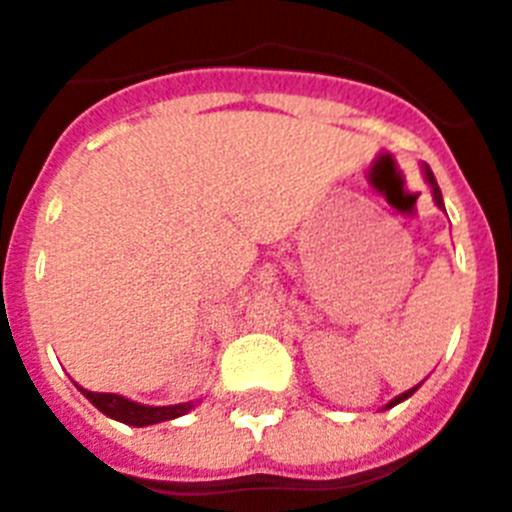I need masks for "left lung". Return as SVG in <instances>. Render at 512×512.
Listing matches in <instances>:
<instances>
[{"mask_svg": "<svg viewBox=\"0 0 512 512\" xmlns=\"http://www.w3.org/2000/svg\"><path fill=\"white\" fill-rule=\"evenodd\" d=\"M425 179H428V185H431V190H433V200H436V206L439 208H444V200H441V190H439V185H436V177H433V171H431V166H425ZM415 391H418V386L415 388H410V391H404V394H399L394 399V402L391 404H386V410L388 407H394V404H399V402H404V399H407V396H412L415 394Z\"/></svg>", "mask_w": 512, "mask_h": 512, "instance_id": "8db88e82", "label": "left lung"}]
</instances>
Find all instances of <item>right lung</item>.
Listing matches in <instances>:
<instances>
[{
  "label": "right lung",
  "mask_w": 512,
  "mask_h": 512,
  "mask_svg": "<svg viewBox=\"0 0 512 512\" xmlns=\"http://www.w3.org/2000/svg\"><path fill=\"white\" fill-rule=\"evenodd\" d=\"M81 394L87 396L89 402L102 412V415H108L113 420H121L126 425H153V423H163V420H174L179 415H185L190 412L195 404H174V407H145V404L129 402L124 396L118 394H94V391H87V388H81Z\"/></svg>",
  "instance_id": "right-lung-1"
}]
</instances>
